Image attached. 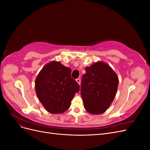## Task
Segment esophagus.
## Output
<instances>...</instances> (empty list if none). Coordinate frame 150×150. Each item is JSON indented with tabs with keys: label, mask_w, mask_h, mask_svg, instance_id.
I'll return each instance as SVG.
<instances>
[{
	"label": "esophagus",
	"mask_w": 150,
	"mask_h": 150,
	"mask_svg": "<svg viewBox=\"0 0 150 150\" xmlns=\"http://www.w3.org/2000/svg\"><path fill=\"white\" fill-rule=\"evenodd\" d=\"M76 81V82L78 83L80 85V84H81V79H80L79 78H78V79H77Z\"/></svg>",
	"instance_id": "esophagus-1"
}]
</instances>
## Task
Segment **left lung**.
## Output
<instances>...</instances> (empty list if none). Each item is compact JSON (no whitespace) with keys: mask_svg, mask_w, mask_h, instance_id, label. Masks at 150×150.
Instances as JSON below:
<instances>
[{"mask_svg":"<svg viewBox=\"0 0 150 150\" xmlns=\"http://www.w3.org/2000/svg\"><path fill=\"white\" fill-rule=\"evenodd\" d=\"M85 70L81 88L84 107L90 114H102L114 100L118 76L107 63L100 61L86 67Z\"/></svg>","mask_w":150,"mask_h":150,"instance_id":"8db88e82","label":"left lung"}]
</instances>
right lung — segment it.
<instances>
[{"instance_id":"add662e5","label":"right lung","mask_w":150,"mask_h":150,"mask_svg":"<svg viewBox=\"0 0 150 150\" xmlns=\"http://www.w3.org/2000/svg\"><path fill=\"white\" fill-rule=\"evenodd\" d=\"M71 69L52 61L40 70L35 81V90L39 101L46 111L61 114L69 108L79 86L72 79Z\"/></svg>"}]
</instances>
